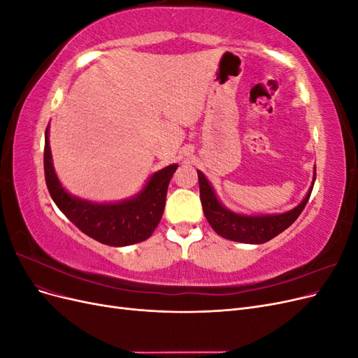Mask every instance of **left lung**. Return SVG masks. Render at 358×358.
<instances>
[{"instance_id":"left-lung-1","label":"left lung","mask_w":358,"mask_h":358,"mask_svg":"<svg viewBox=\"0 0 358 358\" xmlns=\"http://www.w3.org/2000/svg\"><path fill=\"white\" fill-rule=\"evenodd\" d=\"M197 175L200 183V200L206 220H208L212 229L220 236H222L224 239L242 243H264L273 239L279 233L287 230L299 218L303 209H305V206L310 197L313 182H315V175H313L312 187L306 194L305 200L289 212L280 215L246 216L227 210L218 201V199H216L210 183L204 178L203 173L197 171Z\"/></svg>"}]
</instances>
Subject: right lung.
Masks as SVG:
<instances>
[{"mask_svg":"<svg viewBox=\"0 0 358 358\" xmlns=\"http://www.w3.org/2000/svg\"><path fill=\"white\" fill-rule=\"evenodd\" d=\"M176 169L171 164L157 171L137 197L121 203L99 204L76 199L61 187L53 170L46 129L45 176L50 197L82 233L104 245L127 246L152 236L164 212L169 182Z\"/></svg>","mask_w":358,"mask_h":358,"instance_id":"right-lung-1","label":"right lung"}]
</instances>
